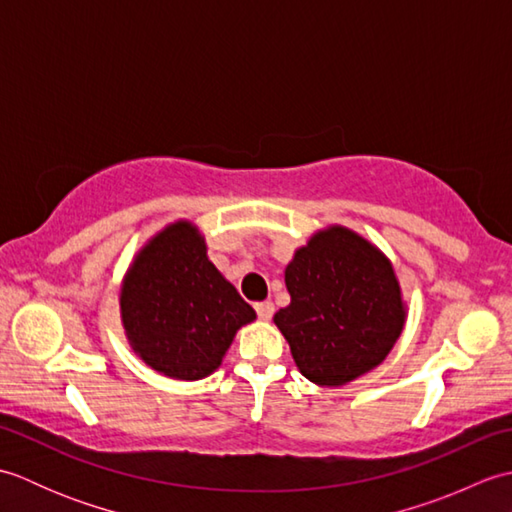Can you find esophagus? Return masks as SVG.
Listing matches in <instances>:
<instances>
[{
    "label": "esophagus",
    "mask_w": 512,
    "mask_h": 512,
    "mask_svg": "<svg viewBox=\"0 0 512 512\" xmlns=\"http://www.w3.org/2000/svg\"><path fill=\"white\" fill-rule=\"evenodd\" d=\"M255 310H257L259 319H262V321H270V319H273V314H275L273 301H259V303H255Z\"/></svg>",
    "instance_id": "34e87169"
}]
</instances>
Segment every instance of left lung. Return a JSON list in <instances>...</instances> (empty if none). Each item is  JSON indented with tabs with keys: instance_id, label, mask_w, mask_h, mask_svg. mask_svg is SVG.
Instances as JSON below:
<instances>
[{
	"instance_id": "obj_1",
	"label": "left lung",
	"mask_w": 512,
	"mask_h": 512,
	"mask_svg": "<svg viewBox=\"0 0 512 512\" xmlns=\"http://www.w3.org/2000/svg\"><path fill=\"white\" fill-rule=\"evenodd\" d=\"M290 303L273 321L299 372L341 387L385 361L407 321L394 264L343 224L314 231L286 266Z\"/></svg>"
}]
</instances>
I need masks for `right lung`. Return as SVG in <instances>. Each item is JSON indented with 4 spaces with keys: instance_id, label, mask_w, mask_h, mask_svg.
Instances as JSON below:
<instances>
[{
    "instance_id": "right-lung-1",
    "label": "right lung",
    "mask_w": 512,
    "mask_h": 512,
    "mask_svg": "<svg viewBox=\"0 0 512 512\" xmlns=\"http://www.w3.org/2000/svg\"><path fill=\"white\" fill-rule=\"evenodd\" d=\"M206 250L195 222L162 226L138 248L118 292L129 347L173 380L211 376L237 330L257 319Z\"/></svg>"
}]
</instances>
